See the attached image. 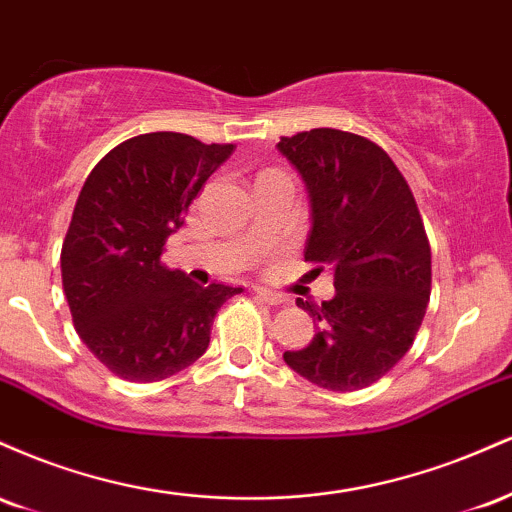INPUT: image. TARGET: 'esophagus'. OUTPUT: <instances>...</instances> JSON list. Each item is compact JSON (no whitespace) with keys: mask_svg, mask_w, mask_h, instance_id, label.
<instances>
[{"mask_svg":"<svg viewBox=\"0 0 512 512\" xmlns=\"http://www.w3.org/2000/svg\"><path fill=\"white\" fill-rule=\"evenodd\" d=\"M255 293L262 298L264 303H269V305H284L286 301H289L284 293H276V291H269V289H255Z\"/></svg>","mask_w":512,"mask_h":512,"instance_id":"esophagus-1","label":"esophagus"}]
</instances>
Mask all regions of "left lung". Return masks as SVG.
<instances>
[{"label": "left lung", "instance_id": "1", "mask_svg": "<svg viewBox=\"0 0 512 512\" xmlns=\"http://www.w3.org/2000/svg\"><path fill=\"white\" fill-rule=\"evenodd\" d=\"M301 173L313 228L305 262L330 267L334 298H298L315 337L286 366L317 387L354 392L378 383L414 344L431 298V245L407 180L366 137L317 127L276 144Z\"/></svg>", "mask_w": 512, "mask_h": 512}]
</instances>
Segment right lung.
<instances>
[{"label":"right lung","instance_id":"right-lung-1","mask_svg":"<svg viewBox=\"0 0 512 512\" xmlns=\"http://www.w3.org/2000/svg\"><path fill=\"white\" fill-rule=\"evenodd\" d=\"M190 134L151 132L91 170L62 245V286L76 334L117 378L156 383L207 351L219 308L243 289L199 286L161 262L192 199L233 154Z\"/></svg>","mask_w":512,"mask_h":512}]
</instances>
